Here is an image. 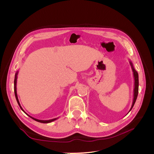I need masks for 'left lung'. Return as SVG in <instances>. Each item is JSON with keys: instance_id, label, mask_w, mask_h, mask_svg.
Masks as SVG:
<instances>
[{"instance_id": "8db88e82", "label": "left lung", "mask_w": 154, "mask_h": 154, "mask_svg": "<svg viewBox=\"0 0 154 154\" xmlns=\"http://www.w3.org/2000/svg\"><path fill=\"white\" fill-rule=\"evenodd\" d=\"M129 62H130V66H131V67H132V72H133V76H134V97H133L132 105L131 108H130V110L128 111V112H129L130 110H132V109L133 108V106H134L135 103H136V101L137 100V95H138V91H139V76H138V73L136 71V69H134L132 62L130 61V60Z\"/></svg>"}]
</instances>
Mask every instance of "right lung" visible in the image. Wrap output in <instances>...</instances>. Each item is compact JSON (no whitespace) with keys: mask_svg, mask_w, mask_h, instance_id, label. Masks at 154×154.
Instances as JSON below:
<instances>
[{"mask_svg":"<svg viewBox=\"0 0 154 154\" xmlns=\"http://www.w3.org/2000/svg\"><path fill=\"white\" fill-rule=\"evenodd\" d=\"M18 71H17L15 73V80H14V91H15V97H16V100H17V103L18 104V105H19L20 108L21 109V110L24 112V113L25 111L23 110V109L22 108V106H20V102L19 101H18V96H17V75H18ZM27 116H29V117H30L31 118H32V119H34L35 121H36V122H40V123H51L52 122H54V121L57 120V119H58V118H54V119H49V120H40V119H36L35 118H32V116H29L27 114V113H26Z\"/></svg>","mask_w":154,"mask_h":154,"instance_id":"1","label":"right lung"}]
</instances>
